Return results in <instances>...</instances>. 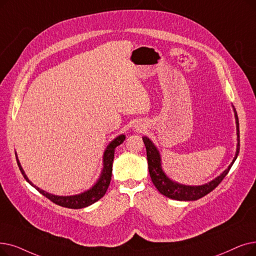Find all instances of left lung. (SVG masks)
I'll return each mask as SVG.
<instances>
[{
	"instance_id": "1",
	"label": "left lung",
	"mask_w": 256,
	"mask_h": 256,
	"mask_svg": "<svg viewBox=\"0 0 256 256\" xmlns=\"http://www.w3.org/2000/svg\"><path fill=\"white\" fill-rule=\"evenodd\" d=\"M233 108V112H234V118H236V150L234 158H233L232 162L229 164L228 168L222 172L220 176H218L216 179L211 180L208 183H205L203 185H185L178 183L166 174L162 168V159L161 154L157 146H154L152 141L146 137L143 136L142 140L146 144V156H148V172L150 179L156 186V188L159 190L160 194L163 196H168L172 200H176V201H196V200L201 198L208 194L209 192H212L214 188L222 182L224 179L228 172L230 170L231 166L236 160L238 152H240V126H238V117L236 114V110L234 106Z\"/></svg>"
}]
</instances>
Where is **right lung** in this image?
I'll return each instance as SVG.
<instances>
[{"label":"right lung","mask_w":256,"mask_h":256,"mask_svg":"<svg viewBox=\"0 0 256 256\" xmlns=\"http://www.w3.org/2000/svg\"><path fill=\"white\" fill-rule=\"evenodd\" d=\"M124 140H126V135L121 134L108 144V146L106 148V150L104 152V157H102L104 168L102 170V174H100V176H99L98 180L94 183V185L92 187L88 188V190L80 192L78 194H73V196H56V194H49L45 190H40V188H38L36 185L33 184L28 179V176H26L23 168H22V165L20 163L16 152V157L18 168H20L22 174L24 176L25 180L31 186L34 187L38 192H40L42 196L48 198L50 201H52L56 205H60V206L66 207V208H71V209H80V208H84V207H88V206L94 204L95 202L98 201V200H100L106 192L110 182V178H112L115 148L118 146H120V144Z\"/></svg>","instance_id":"right-lung-1"}]
</instances>
